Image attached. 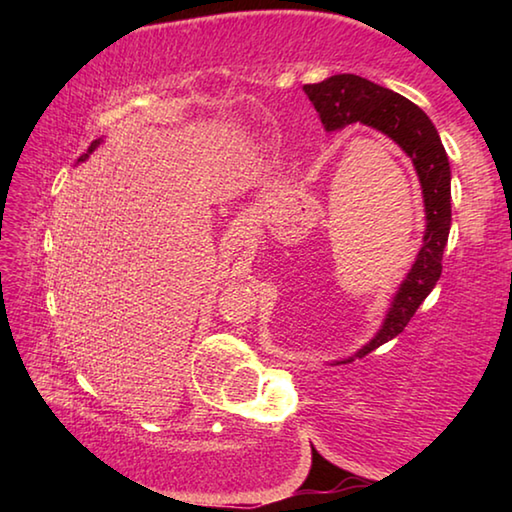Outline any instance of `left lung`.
Returning a JSON list of instances; mask_svg holds the SVG:
<instances>
[{"instance_id":"8db88e82","label":"left lung","mask_w":512,"mask_h":512,"mask_svg":"<svg viewBox=\"0 0 512 512\" xmlns=\"http://www.w3.org/2000/svg\"><path fill=\"white\" fill-rule=\"evenodd\" d=\"M302 90L314 103L327 133L341 131L359 121V124L391 137L411 158L422 187L424 235L411 271L397 287L375 336L366 345H361V350L354 352L352 357L334 361V366H339V363L366 357L368 352L402 334L424 298L436 287L440 271H443L449 228H452V169H449L445 146L427 112L402 94L381 88L357 74H334L320 83L305 85Z\"/></svg>"}]
</instances>
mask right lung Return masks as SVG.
Here are the masks:
<instances>
[{"mask_svg": "<svg viewBox=\"0 0 512 512\" xmlns=\"http://www.w3.org/2000/svg\"><path fill=\"white\" fill-rule=\"evenodd\" d=\"M101 142H103V137H99V140H94V142L90 144V149H88V153H83V155H81V158H79V162H83V160H88V158H90V153H92L94 149H97V146H99Z\"/></svg>", "mask_w": 512, "mask_h": 512, "instance_id": "obj_1", "label": "right lung"}]
</instances>
